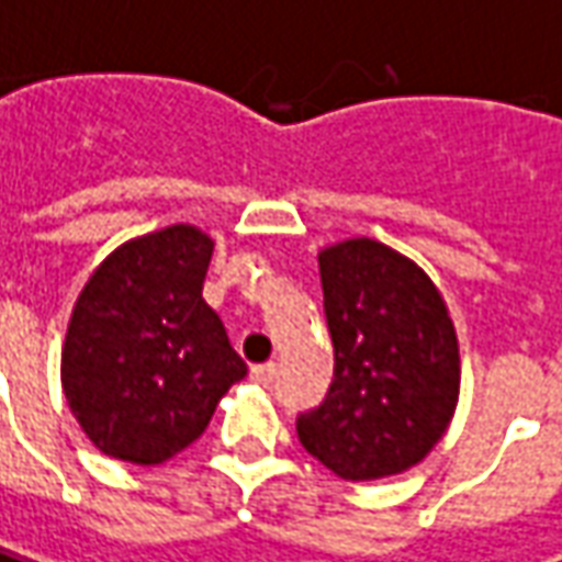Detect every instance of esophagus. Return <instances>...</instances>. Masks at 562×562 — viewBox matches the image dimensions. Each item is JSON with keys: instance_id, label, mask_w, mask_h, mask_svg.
I'll use <instances>...</instances> for the list:
<instances>
[{"instance_id": "esophagus-1", "label": "esophagus", "mask_w": 562, "mask_h": 562, "mask_svg": "<svg viewBox=\"0 0 562 562\" xmlns=\"http://www.w3.org/2000/svg\"><path fill=\"white\" fill-rule=\"evenodd\" d=\"M277 378V362H261V366H251V381L255 384H270Z\"/></svg>"}]
</instances>
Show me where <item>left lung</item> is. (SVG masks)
<instances>
[{
    "label": "left lung",
    "instance_id": "1",
    "mask_svg": "<svg viewBox=\"0 0 562 562\" xmlns=\"http://www.w3.org/2000/svg\"><path fill=\"white\" fill-rule=\"evenodd\" d=\"M335 378L297 440L341 480L415 468L452 422L458 338L440 289L391 246L357 236L319 251Z\"/></svg>",
    "mask_w": 562,
    "mask_h": 562
}]
</instances>
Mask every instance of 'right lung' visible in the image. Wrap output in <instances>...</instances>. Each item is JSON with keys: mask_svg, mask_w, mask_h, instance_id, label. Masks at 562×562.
Masks as SVG:
<instances>
[{"mask_svg": "<svg viewBox=\"0 0 562 562\" xmlns=\"http://www.w3.org/2000/svg\"><path fill=\"white\" fill-rule=\"evenodd\" d=\"M212 236L171 224L122 243L76 297L60 384L104 456L162 464L200 440L217 400L246 378L202 297Z\"/></svg>", "mask_w": 562, "mask_h": 562, "instance_id": "right-lung-1", "label": "right lung"}]
</instances>
